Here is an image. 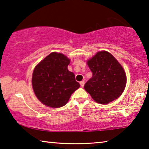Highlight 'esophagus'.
Here are the masks:
<instances>
[{
    "mask_svg": "<svg viewBox=\"0 0 149 149\" xmlns=\"http://www.w3.org/2000/svg\"><path fill=\"white\" fill-rule=\"evenodd\" d=\"M80 85H81V86L82 87H84V85H85V81H81L80 82Z\"/></svg>",
    "mask_w": 149,
    "mask_h": 149,
    "instance_id": "obj_1",
    "label": "esophagus"
}]
</instances>
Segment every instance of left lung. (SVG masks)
<instances>
[{"label": "left lung", "instance_id": "obj_1", "mask_svg": "<svg viewBox=\"0 0 149 149\" xmlns=\"http://www.w3.org/2000/svg\"><path fill=\"white\" fill-rule=\"evenodd\" d=\"M93 76L84 88L95 101L107 104L122 94L126 84V72L117 60L107 51L98 52L87 60Z\"/></svg>", "mask_w": 149, "mask_h": 149}]
</instances>
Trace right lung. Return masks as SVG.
Here are the masks:
<instances>
[{
	"mask_svg": "<svg viewBox=\"0 0 149 149\" xmlns=\"http://www.w3.org/2000/svg\"><path fill=\"white\" fill-rule=\"evenodd\" d=\"M70 59L61 53L52 52L36 65L32 86L38 99L46 106H64L80 87L74 74L68 70Z\"/></svg>",
	"mask_w": 149,
	"mask_h": 149,
	"instance_id": "1",
	"label": "right lung"
}]
</instances>
